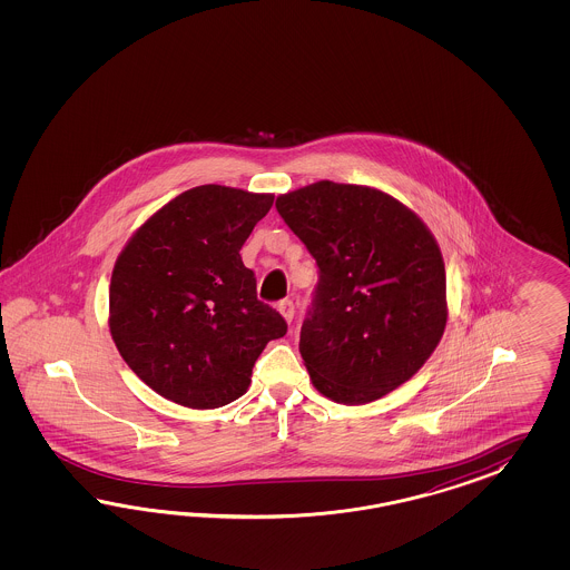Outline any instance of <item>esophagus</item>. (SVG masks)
<instances>
[{
	"mask_svg": "<svg viewBox=\"0 0 570 570\" xmlns=\"http://www.w3.org/2000/svg\"><path fill=\"white\" fill-rule=\"evenodd\" d=\"M277 311L282 313V317H284L288 324L293 322L294 303L291 301V298H284V301H279V303H277Z\"/></svg>",
	"mask_w": 570,
	"mask_h": 570,
	"instance_id": "obj_1",
	"label": "esophagus"
}]
</instances>
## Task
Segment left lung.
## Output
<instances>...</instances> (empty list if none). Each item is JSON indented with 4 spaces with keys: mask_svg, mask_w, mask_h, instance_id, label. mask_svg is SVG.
I'll return each mask as SVG.
<instances>
[{
    "mask_svg": "<svg viewBox=\"0 0 570 570\" xmlns=\"http://www.w3.org/2000/svg\"><path fill=\"white\" fill-rule=\"evenodd\" d=\"M277 213L320 267L298 351L336 403L389 395L431 357L448 324L445 263L431 229L391 194L317 181Z\"/></svg>",
    "mask_w": 570,
    "mask_h": 570,
    "instance_id": "1",
    "label": "left lung"
}]
</instances>
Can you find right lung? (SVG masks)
Returning a JSON list of instances; mask_svg holds the SVG:
<instances>
[{"instance_id":"add662e5","label":"right lung","mask_w":570,"mask_h":570,"mask_svg":"<svg viewBox=\"0 0 570 570\" xmlns=\"http://www.w3.org/2000/svg\"><path fill=\"white\" fill-rule=\"evenodd\" d=\"M274 194L198 186L136 229L110 277L108 326L125 363L160 397L215 410L242 397L261 351L286 334L257 298L242 244Z\"/></svg>"}]
</instances>
